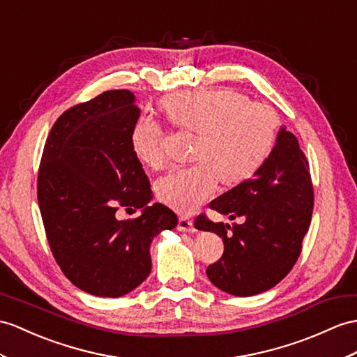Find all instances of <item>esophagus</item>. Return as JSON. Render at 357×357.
<instances>
[{"mask_svg": "<svg viewBox=\"0 0 357 357\" xmlns=\"http://www.w3.org/2000/svg\"><path fill=\"white\" fill-rule=\"evenodd\" d=\"M177 229L180 231H195L192 220H189L188 216H180L177 222Z\"/></svg>", "mask_w": 357, "mask_h": 357, "instance_id": "obj_1", "label": "esophagus"}]
</instances>
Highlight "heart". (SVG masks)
I'll use <instances>...</instances> for the list:
<instances>
[{
	"label": "heart",
	"instance_id": "1",
	"mask_svg": "<svg viewBox=\"0 0 357 357\" xmlns=\"http://www.w3.org/2000/svg\"><path fill=\"white\" fill-rule=\"evenodd\" d=\"M169 123L197 135L194 165L168 172L158 181V197L177 212H192L211 197L220 180L225 186L244 183L271 154L279 116L264 102L250 101L231 89L178 92L160 102ZM136 158L146 167L165 163L163 130L150 118H139L130 135Z\"/></svg>",
	"mask_w": 357,
	"mask_h": 357
}]
</instances>
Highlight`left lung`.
<instances>
[{"instance_id": "1", "label": "left lung", "mask_w": 357, "mask_h": 357, "mask_svg": "<svg viewBox=\"0 0 357 357\" xmlns=\"http://www.w3.org/2000/svg\"><path fill=\"white\" fill-rule=\"evenodd\" d=\"M213 211L239 216L244 224L195 220L199 230L215 231L224 242L222 257L206 274L221 291L250 297L283 280L301 253L314 211L309 162L297 137L283 127L271 154L253 177L208 204Z\"/></svg>"}]
</instances>
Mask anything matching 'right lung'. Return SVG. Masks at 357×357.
Returning a JSON list of instances; mask_svg holds the SVG:
<instances>
[{
	"instance_id": "1",
	"label": "right lung",
	"mask_w": 357,
	"mask_h": 357,
	"mask_svg": "<svg viewBox=\"0 0 357 357\" xmlns=\"http://www.w3.org/2000/svg\"><path fill=\"white\" fill-rule=\"evenodd\" d=\"M141 115L127 89L106 91L57 118L43 146L38 202L57 265L73 284L116 298L151 271L150 244L177 225L169 207L151 202L150 180L130 145ZM119 206L142 208L118 222Z\"/></svg>"
}]
</instances>
